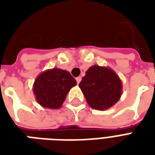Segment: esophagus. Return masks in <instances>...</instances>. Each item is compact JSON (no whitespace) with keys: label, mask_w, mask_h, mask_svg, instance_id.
I'll return each instance as SVG.
<instances>
[{"label":"esophagus","mask_w":155,"mask_h":155,"mask_svg":"<svg viewBox=\"0 0 155 155\" xmlns=\"http://www.w3.org/2000/svg\"><path fill=\"white\" fill-rule=\"evenodd\" d=\"M81 81V76H79V77L76 78V82H77V84H80V82Z\"/></svg>","instance_id":"34e87169"}]
</instances>
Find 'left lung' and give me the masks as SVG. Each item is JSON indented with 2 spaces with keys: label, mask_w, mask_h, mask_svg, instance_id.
I'll return each instance as SVG.
<instances>
[{
  "label": "left lung",
  "mask_w": 155,
  "mask_h": 155,
  "mask_svg": "<svg viewBox=\"0 0 155 155\" xmlns=\"http://www.w3.org/2000/svg\"><path fill=\"white\" fill-rule=\"evenodd\" d=\"M88 104L94 110H104L120 101L122 81L112 69L93 65L79 84Z\"/></svg>",
  "instance_id": "left-lung-1"
}]
</instances>
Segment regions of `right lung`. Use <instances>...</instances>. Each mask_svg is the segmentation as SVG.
Wrapping results in <instances>:
<instances>
[{"label":"right lung","instance_id":"obj_1","mask_svg":"<svg viewBox=\"0 0 155 155\" xmlns=\"http://www.w3.org/2000/svg\"><path fill=\"white\" fill-rule=\"evenodd\" d=\"M76 84L70 72L53 68L37 76L33 84V92L42 107L56 110L61 107L68 92Z\"/></svg>","mask_w":155,"mask_h":155}]
</instances>
